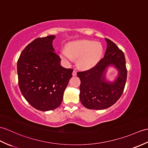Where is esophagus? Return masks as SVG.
Returning a JSON list of instances; mask_svg holds the SVG:
<instances>
[{"instance_id":"obj_1","label":"esophagus","mask_w":148,"mask_h":148,"mask_svg":"<svg viewBox=\"0 0 148 148\" xmlns=\"http://www.w3.org/2000/svg\"><path fill=\"white\" fill-rule=\"evenodd\" d=\"M73 75H74V76H75V75H77V72L75 71V70H74V71H73Z\"/></svg>"}]
</instances>
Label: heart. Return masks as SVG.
Segmentation results:
<instances>
[{
  "instance_id": "heart-1",
  "label": "heart",
  "mask_w": 148,
  "mask_h": 148,
  "mask_svg": "<svg viewBox=\"0 0 148 148\" xmlns=\"http://www.w3.org/2000/svg\"><path fill=\"white\" fill-rule=\"evenodd\" d=\"M103 53V47L99 43L94 41L79 40L69 44L67 49L61 51L60 57L67 63H71L74 59H78L79 67L88 69L100 59Z\"/></svg>"
}]
</instances>
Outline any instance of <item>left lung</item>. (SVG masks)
<instances>
[{"instance_id": "left-lung-1", "label": "left lung", "mask_w": 148, "mask_h": 148, "mask_svg": "<svg viewBox=\"0 0 148 148\" xmlns=\"http://www.w3.org/2000/svg\"><path fill=\"white\" fill-rule=\"evenodd\" d=\"M107 48L105 56L90 69L77 72L80 78L81 103L91 110H103L117 101L122 96L126 83L127 70L124 53L112 41L106 38ZM114 64L119 71V76L113 84L104 79L106 68Z\"/></svg>"}]
</instances>
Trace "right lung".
<instances>
[{"instance_id": "add662e5", "label": "right lung", "mask_w": 148, "mask_h": 148, "mask_svg": "<svg viewBox=\"0 0 148 148\" xmlns=\"http://www.w3.org/2000/svg\"><path fill=\"white\" fill-rule=\"evenodd\" d=\"M54 35L38 38L25 47L17 64L18 84L23 96L40 111L58 107L72 77L73 69L61 66L52 45Z\"/></svg>"}]
</instances>
